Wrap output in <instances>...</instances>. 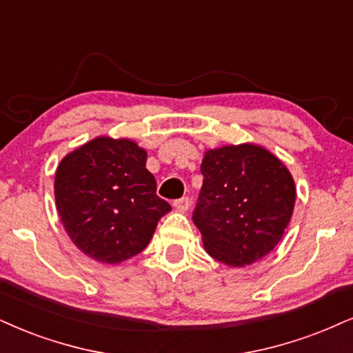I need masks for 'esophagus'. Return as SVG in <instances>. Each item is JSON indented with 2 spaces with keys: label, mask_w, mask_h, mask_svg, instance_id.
<instances>
[{
  "label": "esophagus",
  "mask_w": 353,
  "mask_h": 353,
  "mask_svg": "<svg viewBox=\"0 0 353 353\" xmlns=\"http://www.w3.org/2000/svg\"><path fill=\"white\" fill-rule=\"evenodd\" d=\"M173 208H175L176 211H188L190 210V198H180V199H175L173 201Z\"/></svg>",
  "instance_id": "1"
}]
</instances>
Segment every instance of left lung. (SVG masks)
Listing matches in <instances>:
<instances>
[{"label":"left lung","instance_id":"1","mask_svg":"<svg viewBox=\"0 0 353 353\" xmlns=\"http://www.w3.org/2000/svg\"><path fill=\"white\" fill-rule=\"evenodd\" d=\"M193 223L217 262L245 267L275 249L293 214L296 188L288 168L254 143L208 150Z\"/></svg>","mask_w":353,"mask_h":353}]
</instances>
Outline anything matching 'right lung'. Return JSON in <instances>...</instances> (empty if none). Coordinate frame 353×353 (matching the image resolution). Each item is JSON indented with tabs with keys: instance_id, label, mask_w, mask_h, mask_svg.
<instances>
[{
	"instance_id": "obj_1",
	"label": "right lung",
	"mask_w": 353,
	"mask_h": 353,
	"mask_svg": "<svg viewBox=\"0 0 353 353\" xmlns=\"http://www.w3.org/2000/svg\"><path fill=\"white\" fill-rule=\"evenodd\" d=\"M147 152L129 139L97 137L65 155L55 203L72 242L101 263H121L149 245L172 206L157 196Z\"/></svg>"
}]
</instances>
